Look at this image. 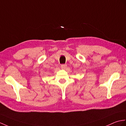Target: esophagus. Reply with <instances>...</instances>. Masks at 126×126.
Masks as SVG:
<instances>
[{
    "label": "esophagus",
    "mask_w": 126,
    "mask_h": 126,
    "mask_svg": "<svg viewBox=\"0 0 126 126\" xmlns=\"http://www.w3.org/2000/svg\"><path fill=\"white\" fill-rule=\"evenodd\" d=\"M66 64H62L61 65V68L62 69H65L66 68Z\"/></svg>",
    "instance_id": "1"
}]
</instances>
